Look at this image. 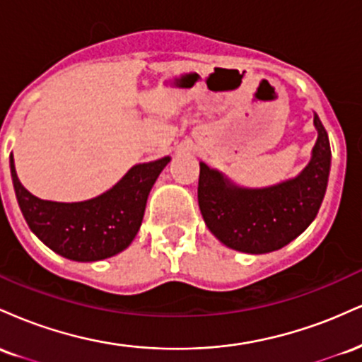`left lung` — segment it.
Here are the masks:
<instances>
[{
    "label": "left lung",
    "instance_id": "left-lung-1",
    "mask_svg": "<svg viewBox=\"0 0 362 362\" xmlns=\"http://www.w3.org/2000/svg\"><path fill=\"white\" fill-rule=\"evenodd\" d=\"M318 139L313 156L296 178L267 189H242L201 163L197 199L216 238L245 253H267L293 242L317 216L330 172V143L315 114Z\"/></svg>",
    "mask_w": 362,
    "mask_h": 362
}]
</instances>
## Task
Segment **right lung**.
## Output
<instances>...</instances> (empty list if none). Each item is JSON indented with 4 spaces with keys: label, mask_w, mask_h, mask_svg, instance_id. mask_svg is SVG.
Listing matches in <instances>:
<instances>
[{
    "label": "right lung",
    "mask_w": 362,
    "mask_h": 362,
    "mask_svg": "<svg viewBox=\"0 0 362 362\" xmlns=\"http://www.w3.org/2000/svg\"><path fill=\"white\" fill-rule=\"evenodd\" d=\"M168 156L132 167L117 185L83 202L42 201L28 192L16 177L10 155L16 201L28 228L51 250L69 260L93 262L127 248L138 233L149 190Z\"/></svg>",
    "instance_id": "add662e5"
}]
</instances>
